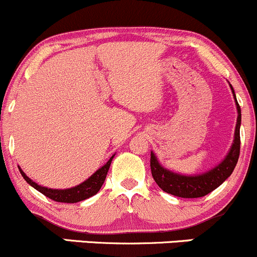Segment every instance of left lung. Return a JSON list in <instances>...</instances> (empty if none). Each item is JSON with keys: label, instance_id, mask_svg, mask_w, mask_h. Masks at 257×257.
<instances>
[{"label": "left lung", "instance_id": "obj_1", "mask_svg": "<svg viewBox=\"0 0 257 257\" xmlns=\"http://www.w3.org/2000/svg\"><path fill=\"white\" fill-rule=\"evenodd\" d=\"M230 85L233 98L235 100L236 111H238V117H236L235 132H234V140L230 146V150L228 151L227 156L224 157L219 164L216 165L212 169L207 170L202 174H195V175H185V174H179L173 172V170L167 169L159 163L158 158L153 152H151V170L152 176L157 185L168 194L178 196L183 198H196L206 196L218 186H220L225 180L231 175L234 168L239 159L240 153V125H241V110L236 101L235 93H234L233 87Z\"/></svg>", "mask_w": 257, "mask_h": 257}]
</instances>
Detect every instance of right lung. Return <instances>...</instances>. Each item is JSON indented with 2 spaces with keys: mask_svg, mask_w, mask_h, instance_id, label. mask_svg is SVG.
I'll use <instances>...</instances> for the list:
<instances>
[{
  "mask_svg": "<svg viewBox=\"0 0 257 257\" xmlns=\"http://www.w3.org/2000/svg\"><path fill=\"white\" fill-rule=\"evenodd\" d=\"M115 156V154H114ZM114 156H111V158L107 161L105 164L103 165L101 168H99L96 172L90 175L87 180L81 183L77 186L70 187V189H49V187L41 186V185H38L37 183L32 180V179L28 178L26 175V173L18 167L19 172H21L22 176L24 178V180L28 183L30 186L34 187L35 190L41 192L43 195H45L46 197L51 198V200L56 201V202H65V203H74V202H79V201L87 200V198L92 197L94 196L96 192L100 190V187L103 186L104 181H105L106 174L109 172L110 164H111L112 158Z\"/></svg>",
  "mask_w": 257,
  "mask_h": 257,
  "instance_id": "add662e5",
  "label": "right lung"
}]
</instances>
